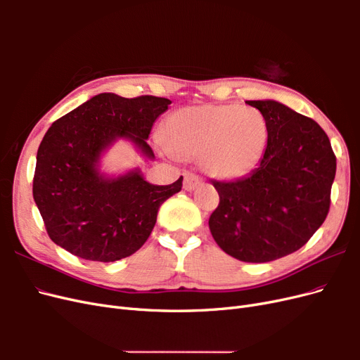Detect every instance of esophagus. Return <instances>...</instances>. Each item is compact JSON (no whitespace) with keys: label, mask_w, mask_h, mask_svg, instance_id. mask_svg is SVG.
<instances>
[{"label":"esophagus","mask_w":360,"mask_h":360,"mask_svg":"<svg viewBox=\"0 0 360 360\" xmlns=\"http://www.w3.org/2000/svg\"><path fill=\"white\" fill-rule=\"evenodd\" d=\"M201 184V179L198 176H195L193 172H184V180H183V188L184 191H193L197 189Z\"/></svg>","instance_id":"1"}]
</instances>
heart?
Here are the masks:
<instances>
[{
	"label": "heart",
	"mask_w": 360,
	"mask_h": 360,
	"mask_svg": "<svg viewBox=\"0 0 360 360\" xmlns=\"http://www.w3.org/2000/svg\"><path fill=\"white\" fill-rule=\"evenodd\" d=\"M162 138L174 158H200L207 176L233 181L249 176L263 160L269 127L254 108L200 105L172 112L163 124Z\"/></svg>",
	"instance_id": "b5f03b06"
}]
</instances>
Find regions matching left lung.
Masks as SVG:
<instances>
[{
  "mask_svg": "<svg viewBox=\"0 0 360 360\" xmlns=\"http://www.w3.org/2000/svg\"><path fill=\"white\" fill-rule=\"evenodd\" d=\"M263 114L269 146L250 176L213 181L219 205L209 219L219 248L246 263L296 252L329 213L336 158L324 130L276 101H246Z\"/></svg>",
  "mask_w": 360,
  "mask_h": 360,
  "instance_id": "1",
  "label": "left lung"
}]
</instances>
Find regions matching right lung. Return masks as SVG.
<instances>
[{
    "mask_svg": "<svg viewBox=\"0 0 360 360\" xmlns=\"http://www.w3.org/2000/svg\"><path fill=\"white\" fill-rule=\"evenodd\" d=\"M169 103L101 93L52 123L37 150L32 197L53 243L101 263L126 258L146 243L159 207L181 191L183 177L158 186L138 168L108 176L101 160L118 139L153 160L147 139Z\"/></svg>",
    "mask_w": 360,
    "mask_h": 360,
    "instance_id": "1",
    "label": "right lung"
}]
</instances>
